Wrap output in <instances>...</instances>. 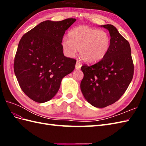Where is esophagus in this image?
Wrapping results in <instances>:
<instances>
[{
  "mask_svg": "<svg viewBox=\"0 0 146 146\" xmlns=\"http://www.w3.org/2000/svg\"><path fill=\"white\" fill-rule=\"evenodd\" d=\"M82 66V64L81 63V62L79 61H77L76 63V70H80V68H81Z\"/></svg>",
  "mask_w": 146,
  "mask_h": 146,
  "instance_id": "34e87169",
  "label": "esophagus"
}]
</instances>
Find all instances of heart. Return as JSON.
Returning a JSON list of instances; mask_svg holds the SVG:
<instances>
[{"instance_id": "heart-1", "label": "heart", "mask_w": 146, "mask_h": 146, "mask_svg": "<svg viewBox=\"0 0 146 146\" xmlns=\"http://www.w3.org/2000/svg\"><path fill=\"white\" fill-rule=\"evenodd\" d=\"M110 38L104 31L85 26L76 27L68 33V38L62 41V47L68 56H73L79 49L80 55L89 63L100 61L108 51Z\"/></svg>"}]
</instances>
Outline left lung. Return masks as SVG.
Segmentation results:
<instances>
[{"label": "left lung", "instance_id": "1", "mask_svg": "<svg viewBox=\"0 0 146 146\" xmlns=\"http://www.w3.org/2000/svg\"><path fill=\"white\" fill-rule=\"evenodd\" d=\"M110 35V45L105 56L92 65L81 68L83 78L80 84L82 94L93 106L104 108L114 104L124 94L134 75L129 42L115 27L106 24Z\"/></svg>", "mask_w": 146, "mask_h": 146}]
</instances>
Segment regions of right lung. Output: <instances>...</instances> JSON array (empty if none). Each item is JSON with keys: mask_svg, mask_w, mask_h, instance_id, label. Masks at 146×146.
Returning <instances> with one entry per match:
<instances>
[{"mask_svg": "<svg viewBox=\"0 0 146 146\" xmlns=\"http://www.w3.org/2000/svg\"><path fill=\"white\" fill-rule=\"evenodd\" d=\"M76 21H45L22 37L15 56L14 70L22 90L38 103L57 94L63 77L75 69V59L64 56L62 40Z\"/></svg>", "mask_w": 146, "mask_h": 146, "instance_id": "obj_1", "label": "right lung"}]
</instances>
